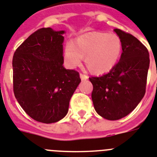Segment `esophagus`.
<instances>
[{"label":"esophagus","instance_id":"esophagus-1","mask_svg":"<svg viewBox=\"0 0 157 157\" xmlns=\"http://www.w3.org/2000/svg\"><path fill=\"white\" fill-rule=\"evenodd\" d=\"M80 77L82 81H85V80H88L89 79V76H87V75L83 74V73H80Z\"/></svg>","mask_w":157,"mask_h":157}]
</instances>
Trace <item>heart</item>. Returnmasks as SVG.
I'll return each instance as SVG.
<instances>
[{
  "label": "heart",
  "mask_w": 157,
  "mask_h": 157,
  "mask_svg": "<svg viewBox=\"0 0 157 157\" xmlns=\"http://www.w3.org/2000/svg\"><path fill=\"white\" fill-rule=\"evenodd\" d=\"M122 49V40L117 34L91 32L77 37L73 43H67L64 47V61L68 67L76 68L81 63L82 56H85V64L89 70L101 74L115 66Z\"/></svg>",
  "instance_id": "heart-1"
}]
</instances>
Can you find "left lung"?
I'll use <instances>...</instances> for the list:
<instances>
[{"mask_svg": "<svg viewBox=\"0 0 157 157\" xmlns=\"http://www.w3.org/2000/svg\"><path fill=\"white\" fill-rule=\"evenodd\" d=\"M123 49L119 62L109 72L92 76V100L101 117L116 121L128 115L145 94L149 53L145 46L131 34L118 29Z\"/></svg>", "mask_w": 157, "mask_h": 157, "instance_id": "8db88e82", "label": "left lung"}]
</instances>
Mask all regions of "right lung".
<instances>
[{"mask_svg":"<svg viewBox=\"0 0 157 157\" xmlns=\"http://www.w3.org/2000/svg\"><path fill=\"white\" fill-rule=\"evenodd\" d=\"M42 28L17 48L13 58V92L28 115L41 123H55L68 111L81 82L79 72L63 66V34Z\"/></svg>","mask_w":157,"mask_h":157,"instance_id":"obj_1","label":"right lung"}]
</instances>
